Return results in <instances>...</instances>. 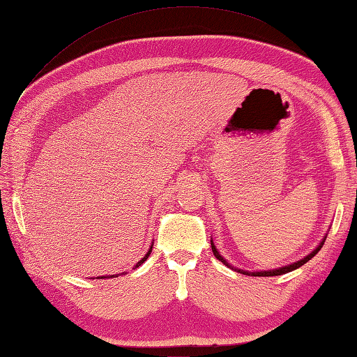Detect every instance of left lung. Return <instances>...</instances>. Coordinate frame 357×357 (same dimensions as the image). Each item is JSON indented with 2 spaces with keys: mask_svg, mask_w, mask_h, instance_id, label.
<instances>
[{
  "mask_svg": "<svg viewBox=\"0 0 357 357\" xmlns=\"http://www.w3.org/2000/svg\"><path fill=\"white\" fill-rule=\"evenodd\" d=\"M326 238H327V233H326V236H324L323 239H321L319 244H318L314 250H312L307 256H304L303 259L297 260V262L289 264V265H284V266H280V268H275V269H266V271H245V269H241V268L233 266V265H230V264L227 262V259H224V257L220 255V251L216 250V247H215L212 239H211V245H212V251H213L215 257L218 259L220 262H222L225 266H229V268L234 269V271H238V273H241V274H245V275H253V277H273V275H282V274H286V273H291V271H294V269H297V268L303 266L306 262H309V260H310L312 257H314V256L318 253V251L321 250V247L324 245Z\"/></svg>",
  "mask_w": 357,
  "mask_h": 357,
  "instance_id": "1",
  "label": "left lung"
}]
</instances>
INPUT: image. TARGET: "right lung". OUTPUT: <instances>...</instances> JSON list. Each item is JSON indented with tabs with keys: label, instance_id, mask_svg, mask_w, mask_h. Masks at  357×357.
<instances>
[{
	"label": "right lung",
	"instance_id": "add662e5",
	"mask_svg": "<svg viewBox=\"0 0 357 357\" xmlns=\"http://www.w3.org/2000/svg\"><path fill=\"white\" fill-rule=\"evenodd\" d=\"M151 248H153V244L150 245V250L146 251V255H145V256H144L141 260H139V262H137V264L133 266V269H136L137 266H141V265L145 262V260L149 259V256L151 255ZM123 274H126V273H123ZM109 277H118V274H116V275H115V274H113V275H100V277H97V279H109Z\"/></svg>",
	"mask_w": 357,
	"mask_h": 357
}]
</instances>
